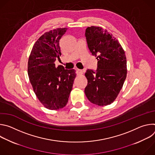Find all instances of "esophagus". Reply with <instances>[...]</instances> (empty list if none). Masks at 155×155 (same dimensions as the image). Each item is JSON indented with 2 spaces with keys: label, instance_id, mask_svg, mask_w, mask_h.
Masks as SVG:
<instances>
[{
  "label": "esophagus",
  "instance_id": "1",
  "mask_svg": "<svg viewBox=\"0 0 155 155\" xmlns=\"http://www.w3.org/2000/svg\"><path fill=\"white\" fill-rule=\"evenodd\" d=\"M76 71H77V73L78 74H83V71L82 70H80V69H76Z\"/></svg>",
  "mask_w": 155,
  "mask_h": 155
}]
</instances>
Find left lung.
Here are the masks:
<instances>
[{
	"mask_svg": "<svg viewBox=\"0 0 155 155\" xmlns=\"http://www.w3.org/2000/svg\"><path fill=\"white\" fill-rule=\"evenodd\" d=\"M85 36L88 48L97 56V69L96 72L86 71L84 93L94 104L110 105L117 97L126 78L125 52L116 37L101 27L87 28Z\"/></svg>",
	"mask_w": 155,
	"mask_h": 155,
	"instance_id": "1",
	"label": "left lung"
}]
</instances>
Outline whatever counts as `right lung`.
Segmentation results:
<instances>
[{
  "mask_svg": "<svg viewBox=\"0 0 155 155\" xmlns=\"http://www.w3.org/2000/svg\"><path fill=\"white\" fill-rule=\"evenodd\" d=\"M67 28H58L43 34L34 43L29 57L28 72L33 90L41 104L59 110L68 104L76 77L74 69L66 70L54 62L61 54L59 40Z\"/></svg>",
  "mask_w": 155,
  "mask_h": 155,
  "instance_id": "1",
  "label": "right lung"
}]
</instances>
